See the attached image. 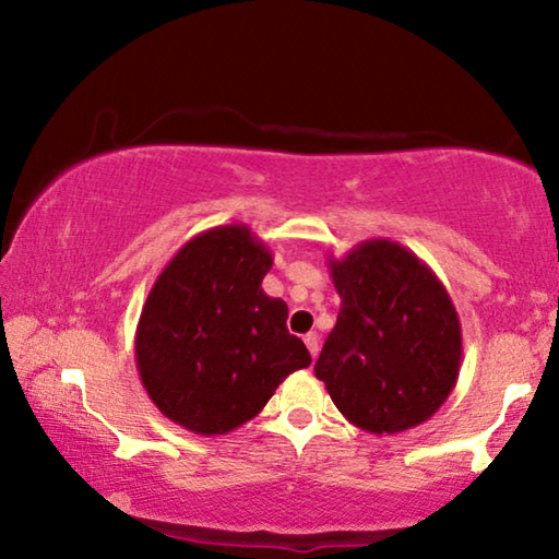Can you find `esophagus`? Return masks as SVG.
<instances>
[{
    "label": "esophagus",
    "instance_id": "34e87169",
    "mask_svg": "<svg viewBox=\"0 0 559 559\" xmlns=\"http://www.w3.org/2000/svg\"><path fill=\"white\" fill-rule=\"evenodd\" d=\"M302 340H306V347L310 349V355H318V349H320V337L316 335V333H308L306 337H302Z\"/></svg>",
    "mask_w": 559,
    "mask_h": 559
}]
</instances>
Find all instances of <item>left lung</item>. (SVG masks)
<instances>
[{
  "label": "left lung",
  "mask_w": 559,
  "mask_h": 559,
  "mask_svg": "<svg viewBox=\"0 0 559 559\" xmlns=\"http://www.w3.org/2000/svg\"><path fill=\"white\" fill-rule=\"evenodd\" d=\"M328 266L340 313L316 377L359 429L419 427L459 380L463 345L451 296L427 263L390 239H367Z\"/></svg>",
  "instance_id": "8db88e82"
}]
</instances>
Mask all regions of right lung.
Wrapping results in <instances>:
<instances>
[{
	"label": "right lung",
	"instance_id": "add662e5",
	"mask_svg": "<svg viewBox=\"0 0 559 559\" xmlns=\"http://www.w3.org/2000/svg\"><path fill=\"white\" fill-rule=\"evenodd\" d=\"M271 266L249 226L226 224L189 239L157 276L138 320L135 362L169 421L202 437L229 433L310 365L286 328L288 306L261 288Z\"/></svg>",
	"mask_w": 559,
	"mask_h": 559
}]
</instances>
